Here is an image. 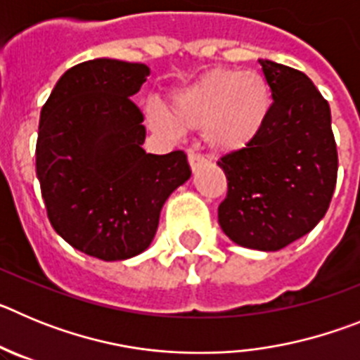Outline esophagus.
Instances as JSON below:
<instances>
[{
  "instance_id": "1",
  "label": "esophagus",
  "mask_w": 360,
  "mask_h": 360,
  "mask_svg": "<svg viewBox=\"0 0 360 360\" xmlns=\"http://www.w3.org/2000/svg\"><path fill=\"white\" fill-rule=\"evenodd\" d=\"M187 160H189V165L193 171H196V167H198V165L205 164V158H203L200 153H195V151H189V155H187Z\"/></svg>"
}]
</instances>
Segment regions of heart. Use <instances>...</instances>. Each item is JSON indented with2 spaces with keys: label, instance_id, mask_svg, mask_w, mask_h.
Here are the masks:
<instances>
[{
  "label": "heart",
  "instance_id": "b5f03b06",
  "mask_svg": "<svg viewBox=\"0 0 360 360\" xmlns=\"http://www.w3.org/2000/svg\"><path fill=\"white\" fill-rule=\"evenodd\" d=\"M270 108L269 84L259 73L214 68L174 91L169 111L149 103L146 119L153 131L164 136L202 129L205 146L227 155L256 141L269 120Z\"/></svg>",
  "mask_w": 360,
  "mask_h": 360
}]
</instances>
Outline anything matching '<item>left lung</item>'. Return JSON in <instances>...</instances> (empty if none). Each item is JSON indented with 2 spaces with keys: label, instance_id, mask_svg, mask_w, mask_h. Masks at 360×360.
I'll return each instance as SVG.
<instances>
[{
  "label": "left lung",
  "instance_id": "obj_1",
  "mask_svg": "<svg viewBox=\"0 0 360 360\" xmlns=\"http://www.w3.org/2000/svg\"><path fill=\"white\" fill-rule=\"evenodd\" d=\"M272 91L263 131L245 149L218 160L227 196L221 231L254 250H279L308 234L326 214L337 182L330 106L299 70L259 59Z\"/></svg>",
  "mask_w": 360,
  "mask_h": 360
}]
</instances>
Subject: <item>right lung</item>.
Masks as SVG:
<instances>
[{"label": "right lung", "mask_w": 360, "mask_h": 360, "mask_svg": "<svg viewBox=\"0 0 360 360\" xmlns=\"http://www.w3.org/2000/svg\"><path fill=\"white\" fill-rule=\"evenodd\" d=\"M148 75L142 63H81L63 73L41 110L36 171L50 224L103 262L144 252L165 200L191 178L184 151L142 148L144 115L129 97Z\"/></svg>", "instance_id": "add662e5"}]
</instances>
